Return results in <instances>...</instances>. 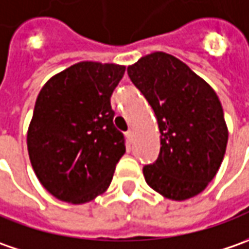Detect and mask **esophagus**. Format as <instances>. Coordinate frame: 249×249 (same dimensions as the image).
<instances>
[{
  "label": "esophagus",
  "mask_w": 249,
  "mask_h": 249,
  "mask_svg": "<svg viewBox=\"0 0 249 249\" xmlns=\"http://www.w3.org/2000/svg\"><path fill=\"white\" fill-rule=\"evenodd\" d=\"M125 136L128 138V141H132L133 132H132V131H128V132H125Z\"/></svg>",
  "instance_id": "esophagus-1"
}]
</instances>
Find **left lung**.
Listing matches in <instances>:
<instances>
[{
	"instance_id": "obj_1",
	"label": "left lung",
	"mask_w": 249,
	"mask_h": 249,
	"mask_svg": "<svg viewBox=\"0 0 249 249\" xmlns=\"http://www.w3.org/2000/svg\"><path fill=\"white\" fill-rule=\"evenodd\" d=\"M161 133L159 159L143 167L146 183L169 200L192 198L215 178L227 132L218 95L175 56L154 52L128 67Z\"/></svg>"
}]
</instances>
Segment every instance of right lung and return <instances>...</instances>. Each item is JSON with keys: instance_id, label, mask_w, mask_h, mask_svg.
Wrapping results in <instances>:
<instances>
[{"instance_id": "right-lung-1", "label": "right lung", "mask_w": 249, "mask_h": 249, "mask_svg": "<svg viewBox=\"0 0 249 249\" xmlns=\"http://www.w3.org/2000/svg\"><path fill=\"white\" fill-rule=\"evenodd\" d=\"M124 73V66L81 62L39 90L27 150L38 180L56 198L84 204L111 183L125 139L113 124L110 98Z\"/></svg>"}]
</instances>
